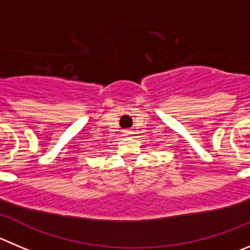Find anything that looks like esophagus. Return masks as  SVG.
<instances>
[{"label": "esophagus", "mask_w": 250, "mask_h": 250, "mask_svg": "<svg viewBox=\"0 0 250 250\" xmlns=\"http://www.w3.org/2000/svg\"><path fill=\"white\" fill-rule=\"evenodd\" d=\"M132 133H130V130H125V136H130Z\"/></svg>", "instance_id": "34e87169"}]
</instances>
